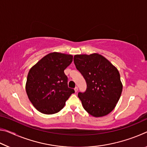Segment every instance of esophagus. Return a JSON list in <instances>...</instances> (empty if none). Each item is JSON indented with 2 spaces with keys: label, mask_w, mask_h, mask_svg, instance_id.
I'll return each instance as SVG.
<instances>
[{
  "label": "esophagus",
  "mask_w": 147,
  "mask_h": 147,
  "mask_svg": "<svg viewBox=\"0 0 147 147\" xmlns=\"http://www.w3.org/2000/svg\"><path fill=\"white\" fill-rule=\"evenodd\" d=\"M78 88H77V87H76V88H74V91H75V93H77V92H78Z\"/></svg>",
  "instance_id": "obj_1"
}]
</instances>
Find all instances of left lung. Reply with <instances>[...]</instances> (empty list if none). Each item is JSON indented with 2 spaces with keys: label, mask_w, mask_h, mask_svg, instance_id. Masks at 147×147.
Wrapping results in <instances>:
<instances>
[{
  "label": "left lung",
  "mask_w": 147,
  "mask_h": 147,
  "mask_svg": "<svg viewBox=\"0 0 147 147\" xmlns=\"http://www.w3.org/2000/svg\"><path fill=\"white\" fill-rule=\"evenodd\" d=\"M74 63L87 83L86 91L78 95L85 110L94 117L111 112L123 91L118 69L98 53L76 54Z\"/></svg>",
  "instance_id": "8db88e82"
}]
</instances>
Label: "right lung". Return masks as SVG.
Listing matches in <instances>:
<instances>
[{
	"instance_id": "add662e5",
	"label": "right lung",
	"mask_w": 147,
	"mask_h": 147,
	"mask_svg": "<svg viewBox=\"0 0 147 147\" xmlns=\"http://www.w3.org/2000/svg\"><path fill=\"white\" fill-rule=\"evenodd\" d=\"M71 54L49 53L30 69L26 91L30 101L37 110L51 115L61 110L74 93L69 88L64 70L73 61Z\"/></svg>"
}]
</instances>
